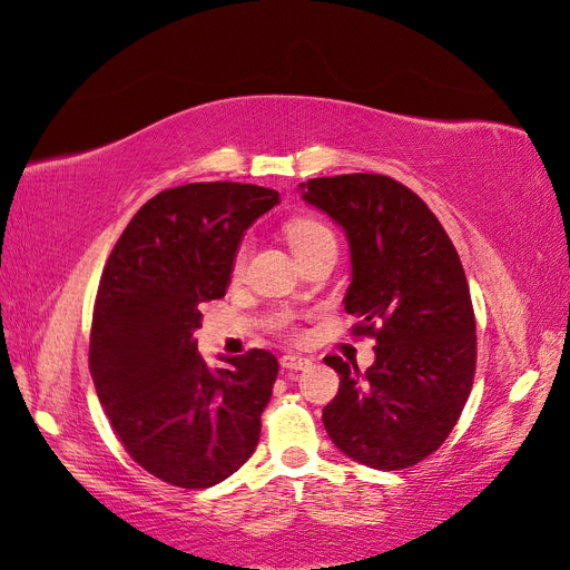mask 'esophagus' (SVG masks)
Segmentation results:
<instances>
[{
    "instance_id": "esophagus-1",
    "label": "esophagus",
    "mask_w": 570,
    "mask_h": 570,
    "mask_svg": "<svg viewBox=\"0 0 570 570\" xmlns=\"http://www.w3.org/2000/svg\"><path fill=\"white\" fill-rule=\"evenodd\" d=\"M311 363L313 361L308 356H301V354H284L282 356V368H286V371H305Z\"/></svg>"
}]
</instances>
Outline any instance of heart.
<instances>
[{
    "label": "heart",
    "instance_id": "heart-1",
    "mask_svg": "<svg viewBox=\"0 0 570 570\" xmlns=\"http://www.w3.org/2000/svg\"><path fill=\"white\" fill-rule=\"evenodd\" d=\"M325 236H332L330 228L323 226L320 222H315V218H311V216H298V218H294V222H288V226H286V238H288L291 250H294V253L301 250V247H305V245L325 238ZM245 255H247V245L243 243L238 247L233 267L240 269L243 262H245Z\"/></svg>",
    "mask_w": 570,
    "mask_h": 570
}]
</instances>
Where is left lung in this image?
I'll return each mask as SVG.
<instances>
[{
  "instance_id": "obj_1",
  "label": "left lung",
  "mask_w": 570,
  "mask_h": 570,
  "mask_svg": "<svg viewBox=\"0 0 570 570\" xmlns=\"http://www.w3.org/2000/svg\"><path fill=\"white\" fill-rule=\"evenodd\" d=\"M342 226L352 255L344 308L375 337L373 366L327 356L340 392L323 424L344 455L404 470L443 445L470 397L476 325L470 286L441 222L410 187L375 173L298 185Z\"/></svg>"
}]
</instances>
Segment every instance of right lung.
<instances>
[{"instance_id":"1","label":"right lung","mask_w":570,"mask_h":570,"mask_svg":"<svg viewBox=\"0 0 570 570\" xmlns=\"http://www.w3.org/2000/svg\"><path fill=\"white\" fill-rule=\"evenodd\" d=\"M279 204L269 187L189 183L151 197L100 276L91 375L125 450L146 472L209 489L253 455L279 361L265 348L197 354L199 305L222 298L245 230Z\"/></svg>"}]
</instances>
